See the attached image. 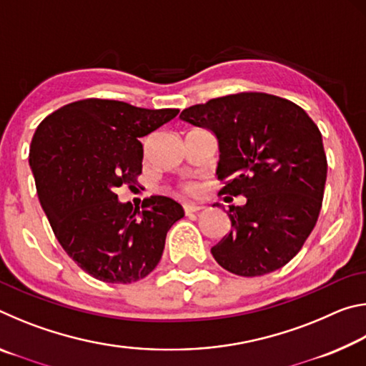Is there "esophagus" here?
<instances>
[{
    "label": "esophagus",
    "instance_id": "34e87169",
    "mask_svg": "<svg viewBox=\"0 0 366 366\" xmlns=\"http://www.w3.org/2000/svg\"><path fill=\"white\" fill-rule=\"evenodd\" d=\"M198 212H202V207H197V205H190V203H185L184 205V213L187 214V216H190V214H194V213H198Z\"/></svg>",
    "mask_w": 366,
    "mask_h": 366
}]
</instances>
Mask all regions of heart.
I'll return each instance as SVG.
<instances>
[{
    "mask_svg": "<svg viewBox=\"0 0 366 366\" xmlns=\"http://www.w3.org/2000/svg\"><path fill=\"white\" fill-rule=\"evenodd\" d=\"M182 192H184V194L194 197V195L198 194V187L194 184H187V185H184V187H182Z\"/></svg>",
    "mask_w": 366,
    "mask_h": 366,
    "instance_id": "1",
    "label": "heart"
}]
</instances>
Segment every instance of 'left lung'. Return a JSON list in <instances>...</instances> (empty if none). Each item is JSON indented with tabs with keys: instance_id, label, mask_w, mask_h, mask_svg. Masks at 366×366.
<instances>
[{
	"instance_id": "left-lung-1",
	"label": "left lung",
	"mask_w": 366,
	"mask_h": 366,
	"mask_svg": "<svg viewBox=\"0 0 366 366\" xmlns=\"http://www.w3.org/2000/svg\"><path fill=\"white\" fill-rule=\"evenodd\" d=\"M181 119L213 131L219 142V195L231 232L212 253L229 272L263 276L287 264L305 244L323 205L327 161L317 124L286 98L242 92L194 104Z\"/></svg>"
}]
</instances>
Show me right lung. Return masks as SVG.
Here are the masks:
<instances>
[{"label": "right lung", "instance_id": "obj_1", "mask_svg": "<svg viewBox=\"0 0 366 366\" xmlns=\"http://www.w3.org/2000/svg\"><path fill=\"white\" fill-rule=\"evenodd\" d=\"M177 113L86 98L56 109L36 127L29 163L41 208L64 252L95 280H144L159 263L166 234L184 216L168 197L145 198L142 209H134L114 194L142 174L139 139Z\"/></svg>", "mask_w": 366, "mask_h": 366}]
</instances>
